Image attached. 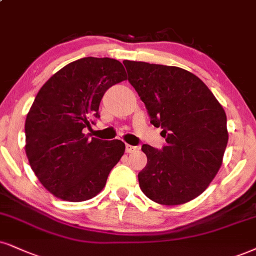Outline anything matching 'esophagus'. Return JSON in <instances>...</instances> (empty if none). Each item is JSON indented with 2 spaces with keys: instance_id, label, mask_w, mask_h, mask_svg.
<instances>
[{
  "instance_id": "esophagus-1",
  "label": "esophagus",
  "mask_w": 256,
  "mask_h": 256,
  "mask_svg": "<svg viewBox=\"0 0 256 256\" xmlns=\"http://www.w3.org/2000/svg\"><path fill=\"white\" fill-rule=\"evenodd\" d=\"M138 148L135 147V146H132V144H126V152L127 153H132L134 152V150H138Z\"/></svg>"
}]
</instances>
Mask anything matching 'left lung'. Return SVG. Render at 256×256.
<instances>
[{"instance_id": "8db88e82", "label": "left lung", "mask_w": 256, "mask_h": 256, "mask_svg": "<svg viewBox=\"0 0 256 256\" xmlns=\"http://www.w3.org/2000/svg\"><path fill=\"white\" fill-rule=\"evenodd\" d=\"M129 83L162 127L166 146L144 144L147 165L138 184L150 200L179 205L203 194L218 172L228 144L224 109L197 76L176 66L123 62Z\"/></svg>"}]
</instances>
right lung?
Wrapping results in <instances>:
<instances>
[{
  "mask_svg": "<svg viewBox=\"0 0 256 256\" xmlns=\"http://www.w3.org/2000/svg\"><path fill=\"white\" fill-rule=\"evenodd\" d=\"M124 80L118 60L86 56L60 68L38 92L24 123V148L39 182L56 197L83 202L106 186L126 146L121 140H89L83 129L100 118L104 92Z\"/></svg>",
  "mask_w": 256,
  "mask_h": 256,
  "instance_id": "1",
  "label": "right lung"
}]
</instances>
